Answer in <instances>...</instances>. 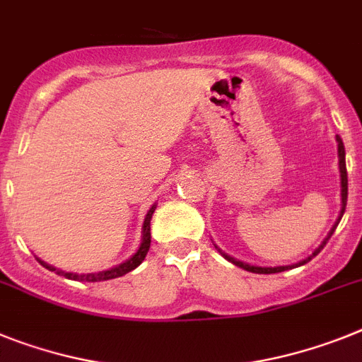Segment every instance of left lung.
Here are the masks:
<instances>
[{
    "label": "left lung",
    "instance_id": "1",
    "mask_svg": "<svg viewBox=\"0 0 362 362\" xmlns=\"http://www.w3.org/2000/svg\"><path fill=\"white\" fill-rule=\"evenodd\" d=\"M337 141H339V167H341V186H342V209H341V215H339V221L335 223V226L331 228L329 235H327L326 239H324V243H322L320 247L317 248V250L313 252V256H309L308 259L300 261V263H296V265H287V267H254V265H247V263H243V261H238L233 259V257L226 256V254H223L224 257H226L228 261H232L233 265L241 267V269L248 270V272H256V274H276V272H284V270H289V269H294V267H300V265H305L308 261H311V257L318 256V252L322 250V248L326 247V243L329 241V238L333 235V232H335L337 224L341 223L342 215H344V209H346V202H348V173H346V153H344V144H342V139L337 136Z\"/></svg>",
    "mask_w": 362,
    "mask_h": 362
}]
</instances>
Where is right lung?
<instances>
[{
	"label": "right lung",
	"mask_w": 362,
	"mask_h": 362,
	"mask_svg": "<svg viewBox=\"0 0 362 362\" xmlns=\"http://www.w3.org/2000/svg\"><path fill=\"white\" fill-rule=\"evenodd\" d=\"M154 208H156V206H153V208L148 209L147 217H145L144 241H141V247H139V250L136 252L134 256L130 257V259H127L124 263H121V265L114 267V269L103 270V272H97V274H73V272H64V270L53 269V267L47 265V263H44V261H40V259L38 261H40V265H44L45 269L57 270L60 276H64V278H68V279H78V281H105V279L119 278V276L127 274V272H130V270H134L136 267H138L139 263L145 259V256H147L148 248H151V218H153Z\"/></svg>",
	"instance_id": "add662e5"
}]
</instances>
